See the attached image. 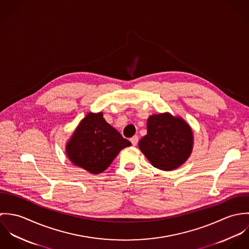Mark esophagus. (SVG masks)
Masks as SVG:
<instances>
[{
    "instance_id": "1",
    "label": "esophagus",
    "mask_w": 249,
    "mask_h": 249,
    "mask_svg": "<svg viewBox=\"0 0 249 249\" xmlns=\"http://www.w3.org/2000/svg\"><path fill=\"white\" fill-rule=\"evenodd\" d=\"M130 142L133 144V145H136L138 143V136H133L132 138H130Z\"/></svg>"
}]
</instances>
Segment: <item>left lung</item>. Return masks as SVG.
Returning <instances> with one entry per match:
<instances>
[{
	"instance_id": "left-lung-1",
	"label": "left lung",
	"mask_w": 249,
	"mask_h": 249,
	"mask_svg": "<svg viewBox=\"0 0 249 249\" xmlns=\"http://www.w3.org/2000/svg\"><path fill=\"white\" fill-rule=\"evenodd\" d=\"M147 133L139 148L151 163L162 171H172L184 164L193 150L191 126L180 117L170 113L151 115L146 123Z\"/></svg>"
}]
</instances>
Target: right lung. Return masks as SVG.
<instances>
[{
  "label": "right lung",
  "instance_id": "1",
  "mask_svg": "<svg viewBox=\"0 0 249 249\" xmlns=\"http://www.w3.org/2000/svg\"><path fill=\"white\" fill-rule=\"evenodd\" d=\"M131 142L104 119V114L88 113L66 144L71 163L93 175L106 171L119 152Z\"/></svg>",
  "mask_w": 249,
  "mask_h": 249
}]
</instances>
